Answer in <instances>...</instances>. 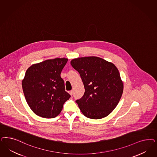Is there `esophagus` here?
I'll list each match as a JSON object with an SVG mask.
<instances>
[{
  "instance_id": "34e87169",
  "label": "esophagus",
  "mask_w": 157,
  "mask_h": 157,
  "mask_svg": "<svg viewBox=\"0 0 157 157\" xmlns=\"http://www.w3.org/2000/svg\"><path fill=\"white\" fill-rule=\"evenodd\" d=\"M69 93L70 94V95H71V96H72L73 95V91H70L69 92Z\"/></svg>"
}]
</instances>
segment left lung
I'll return each mask as SVG.
<instances>
[{
	"label": "left lung",
	"instance_id": "left-lung-1",
	"mask_svg": "<svg viewBox=\"0 0 157 157\" xmlns=\"http://www.w3.org/2000/svg\"><path fill=\"white\" fill-rule=\"evenodd\" d=\"M71 64L79 73L85 88L84 95L76 101L82 113L95 120L107 116L116 108L123 92L116 66L96 56L74 59Z\"/></svg>",
	"mask_w": 157,
	"mask_h": 157
}]
</instances>
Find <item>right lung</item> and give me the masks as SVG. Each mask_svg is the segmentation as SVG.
<instances>
[{
	"instance_id": "obj_1",
	"label": "right lung",
	"mask_w": 157,
	"mask_h": 157,
	"mask_svg": "<svg viewBox=\"0 0 157 157\" xmlns=\"http://www.w3.org/2000/svg\"><path fill=\"white\" fill-rule=\"evenodd\" d=\"M67 60H46L32 65L26 71L22 82L23 92L28 105L36 115L46 118H55L71 98L61 77Z\"/></svg>"
}]
</instances>
